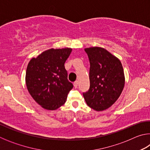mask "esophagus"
Returning <instances> with one entry per match:
<instances>
[{
  "label": "esophagus",
  "instance_id": "34e87169",
  "mask_svg": "<svg viewBox=\"0 0 150 150\" xmlns=\"http://www.w3.org/2000/svg\"><path fill=\"white\" fill-rule=\"evenodd\" d=\"M73 85H74V87H75V88H77V87H78V81H75L74 83H73Z\"/></svg>",
  "mask_w": 150,
  "mask_h": 150
}]
</instances>
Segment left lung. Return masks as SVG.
I'll return each mask as SVG.
<instances>
[{"label": "left lung", "instance_id": "obj_1", "mask_svg": "<svg viewBox=\"0 0 150 150\" xmlns=\"http://www.w3.org/2000/svg\"><path fill=\"white\" fill-rule=\"evenodd\" d=\"M90 63V87L83 96L96 111L108 108L117 100L125 83L122 65L117 57L102 47L86 48Z\"/></svg>", "mask_w": 150, "mask_h": 150}]
</instances>
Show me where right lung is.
Wrapping results in <instances>:
<instances>
[{
	"label": "right lung",
	"instance_id": "1",
	"mask_svg": "<svg viewBox=\"0 0 150 150\" xmlns=\"http://www.w3.org/2000/svg\"><path fill=\"white\" fill-rule=\"evenodd\" d=\"M71 51V48L50 49L28 63L27 88L35 102L45 109L53 110L62 106L73 87L64 65Z\"/></svg>",
	"mask_w": 150,
	"mask_h": 150
}]
</instances>
